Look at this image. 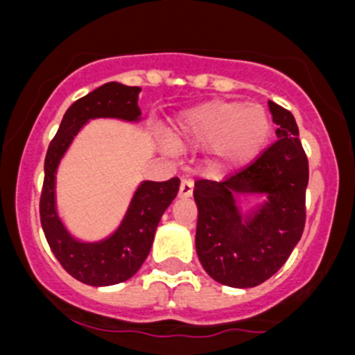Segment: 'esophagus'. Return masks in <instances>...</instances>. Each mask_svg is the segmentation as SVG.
Here are the masks:
<instances>
[{"instance_id":"obj_1","label":"esophagus","mask_w":355,"mask_h":355,"mask_svg":"<svg viewBox=\"0 0 355 355\" xmlns=\"http://www.w3.org/2000/svg\"><path fill=\"white\" fill-rule=\"evenodd\" d=\"M193 192V183L190 180H181V184H180V197H183V199H187V197L192 196Z\"/></svg>"}]
</instances>
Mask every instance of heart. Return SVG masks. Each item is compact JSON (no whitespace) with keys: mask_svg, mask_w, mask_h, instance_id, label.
Masks as SVG:
<instances>
[{"mask_svg":"<svg viewBox=\"0 0 355 355\" xmlns=\"http://www.w3.org/2000/svg\"><path fill=\"white\" fill-rule=\"evenodd\" d=\"M270 137V117L261 105L213 99L183 114L172 124L178 146H209L220 167H241L252 162Z\"/></svg>","mask_w":355,"mask_h":355,"instance_id":"obj_1","label":"heart"}]
</instances>
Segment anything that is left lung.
<instances>
[{
  "label": "left lung",
  "instance_id": "8db88e82",
  "mask_svg": "<svg viewBox=\"0 0 355 355\" xmlns=\"http://www.w3.org/2000/svg\"><path fill=\"white\" fill-rule=\"evenodd\" d=\"M277 140L249 167L224 181H196V250L216 283L252 288L270 279L290 258L306 224V153L293 115L268 101ZM259 195L263 202L245 214L237 199Z\"/></svg>",
  "mask_w": 355,
  "mask_h": 355
}]
</instances>
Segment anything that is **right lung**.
Here are the masks:
<instances>
[{"label":"right lung","mask_w":355,"mask_h":355,"mask_svg":"<svg viewBox=\"0 0 355 355\" xmlns=\"http://www.w3.org/2000/svg\"><path fill=\"white\" fill-rule=\"evenodd\" d=\"M140 87L110 81L72 103L51 140L44 162L40 196V224L55 258L74 279L90 286H112L133 277L155 240L156 227L165 209L180 190V180L142 181L135 190L128 211L110 236L99 241H81L72 236L56 211V171L81 128L92 119L140 121Z\"/></svg>","instance_id":"obj_1"}]
</instances>
